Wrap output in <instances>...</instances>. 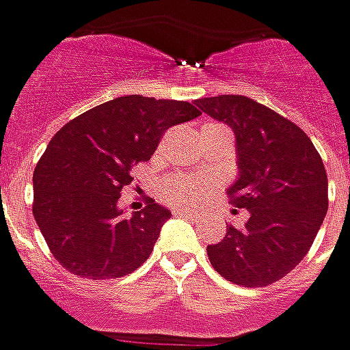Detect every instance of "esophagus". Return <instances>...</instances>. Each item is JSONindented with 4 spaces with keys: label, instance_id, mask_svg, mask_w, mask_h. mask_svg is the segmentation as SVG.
Segmentation results:
<instances>
[{
    "label": "esophagus",
    "instance_id": "1",
    "mask_svg": "<svg viewBox=\"0 0 350 350\" xmlns=\"http://www.w3.org/2000/svg\"><path fill=\"white\" fill-rule=\"evenodd\" d=\"M174 216H187V217H197V212H193L189 208H180V206H176L174 210Z\"/></svg>",
    "mask_w": 350,
    "mask_h": 350
}]
</instances>
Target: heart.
<instances>
[{"label":"heart","mask_w":350,"mask_h":350,"mask_svg":"<svg viewBox=\"0 0 350 350\" xmlns=\"http://www.w3.org/2000/svg\"><path fill=\"white\" fill-rule=\"evenodd\" d=\"M210 191V182L189 174H172L161 185L163 199L174 204H197Z\"/></svg>","instance_id":"b5f03b06"}]
</instances>
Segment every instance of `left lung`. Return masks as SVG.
<instances>
[{
  "label": "left lung",
  "instance_id": "left-lung-1",
  "mask_svg": "<svg viewBox=\"0 0 350 350\" xmlns=\"http://www.w3.org/2000/svg\"><path fill=\"white\" fill-rule=\"evenodd\" d=\"M233 129L239 174L227 189L243 227L227 226L206 246L212 267L233 284L261 288L286 277L307 256L328 212V176L301 129L256 100L221 94L195 102Z\"/></svg>",
  "mask_w": 350,
  "mask_h": 350
}]
</instances>
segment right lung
<instances>
[{"label": "right lung", "instance_id": "add662e5", "mask_svg": "<svg viewBox=\"0 0 350 350\" xmlns=\"http://www.w3.org/2000/svg\"><path fill=\"white\" fill-rule=\"evenodd\" d=\"M200 111L182 100L126 94L66 123L33 170V217L56 261L73 275H131L150 258L170 210L150 200L124 217L121 189L163 133Z\"/></svg>", "mask_w": 350, "mask_h": 350}]
</instances>
